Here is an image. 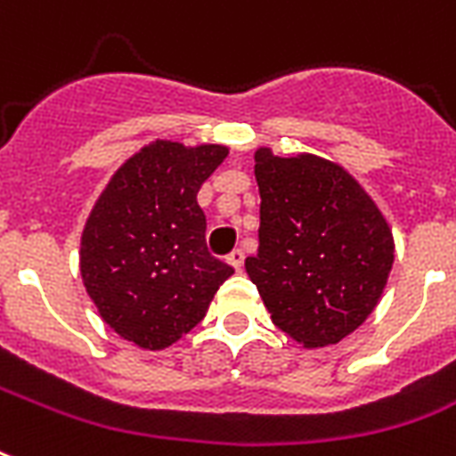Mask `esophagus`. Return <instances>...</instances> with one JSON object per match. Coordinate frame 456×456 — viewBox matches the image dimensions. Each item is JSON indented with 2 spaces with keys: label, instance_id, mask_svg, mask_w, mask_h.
<instances>
[{
  "label": "esophagus",
  "instance_id": "1",
  "mask_svg": "<svg viewBox=\"0 0 456 456\" xmlns=\"http://www.w3.org/2000/svg\"><path fill=\"white\" fill-rule=\"evenodd\" d=\"M227 263L234 267L236 273H241V267H243V251H241V248H234V251L229 253Z\"/></svg>",
  "mask_w": 456,
  "mask_h": 456
}]
</instances>
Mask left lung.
I'll use <instances>...</instances> for the list:
<instances>
[{
    "label": "left lung",
    "mask_w": 456,
    "mask_h": 456,
    "mask_svg": "<svg viewBox=\"0 0 456 456\" xmlns=\"http://www.w3.org/2000/svg\"><path fill=\"white\" fill-rule=\"evenodd\" d=\"M258 256L246 273L277 328L305 349L342 342L380 301L395 239L352 174L311 152L256 151Z\"/></svg>",
    "instance_id": "1"
}]
</instances>
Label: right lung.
<instances>
[{"instance_id": "right-lung-1", "label": "right lung", "mask_w": 456, "mask_h": 456, "mask_svg": "<svg viewBox=\"0 0 456 456\" xmlns=\"http://www.w3.org/2000/svg\"><path fill=\"white\" fill-rule=\"evenodd\" d=\"M227 145L152 141L112 174L81 234L83 287L119 337L159 352L203 321L234 273L205 246L196 196Z\"/></svg>"}]
</instances>
